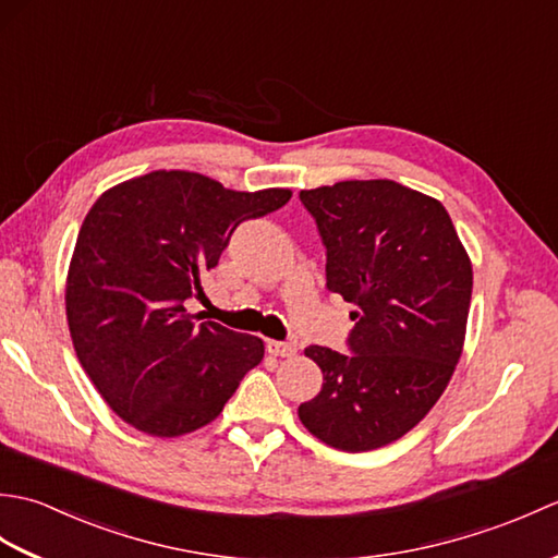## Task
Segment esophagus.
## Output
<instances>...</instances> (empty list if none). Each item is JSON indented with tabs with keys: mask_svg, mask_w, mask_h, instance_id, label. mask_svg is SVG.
Wrapping results in <instances>:
<instances>
[{
	"mask_svg": "<svg viewBox=\"0 0 558 558\" xmlns=\"http://www.w3.org/2000/svg\"><path fill=\"white\" fill-rule=\"evenodd\" d=\"M266 350L276 357H294L298 354V345L294 342H282V340H268Z\"/></svg>",
	"mask_w": 558,
	"mask_h": 558,
	"instance_id": "esophagus-1",
	"label": "esophagus"
}]
</instances>
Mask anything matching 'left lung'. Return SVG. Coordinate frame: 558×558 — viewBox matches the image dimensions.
I'll return each mask as SVG.
<instances>
[{"mask_svg":"<svg viewBox=\"0 0 558 558\" xmlns=\"http://www.w3.org/2000/svg\"><path fill=\"white\" fill-rule=\"evenodd\" d=\"M326 246V288L354 304L350 352L310 345L324 372L300 420L348 453L398 441L441 398L460 360L472 264L436 198L393 180L304 189Z\"/></svg>","mask_w":558,"mask_h":558,"instance_id":"obj_1","label":"left lung"}]
</instances>
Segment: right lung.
<instances>
[{
    "label": "right lung",
    "instance_id": "1",
    "mask_svg": "<svg viewBox=\"0 0 558 558\" xmlns=\"http://www.w3.org/2000/svg\"><path fill=\"white\" fill-rule=\"evenodd\" d=\"M290 196L156 170L93 204L69 264L66 322L81 366L126 424L162 438L201 429L264 360V340L196 324L184 304L204 294L236 225Z\"/></svg>",
    "mask_w": 558,
    "mask_h": 558
}]
</instances>
